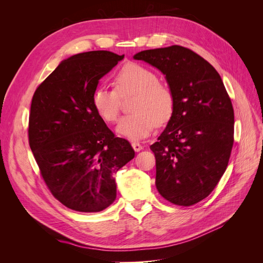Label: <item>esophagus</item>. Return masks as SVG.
I'll list each match as a JSON object with an SVG mask.
<instances>
[{
  "instance_id": "34e87169",
  "label": "esophagus",
  "mask_w": 263,
  "mask_h": 263,
  "mask_svg": "<svg viewBox=\"0 0 263 263\" xmlns=\"http://www.w3.org/2000/svg\"><path fill=\"white\" fill-rule=\"evenodd\" d=\"M132 147L134 148L135 151H140V150L142 149V146L139 144V142H137V141H133V142H132Z\"/></svg>"
}]
</instances>
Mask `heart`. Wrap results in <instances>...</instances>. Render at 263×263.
<instances>
[{"label":"heart","instance_id":"obj_1","mask_svg":"<svg viewBox=\"0 0 263 263\" xmlns=\"http://www.w3.org/2000/svg\"><path fill=\"white\" fill-rule=\"evenodd\" d=\"M114 89L99 86L93 91L92 105L105 123L114 124L121 110V98L135 93L130 102L133 113L122 117L117 133L129 140H139L172 117L176 95L170 84L160 81L153 69L129 62L119 69L113 79Z\"/></svg>","mask_w":263,"mask_h":263}]
</instances>
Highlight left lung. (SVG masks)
<instances>
[{
    "mask_svg": "<svg viewBox=\"0 0 263 263\" xmlns=\"http://www.w3.org/2000/svg\"><path fill=\"white\" fill-rule=\"evenodd\" d=\"M158 68L176 95V108L158 140L156 186L166 201L191 206L208 197L224 174L234 145V108L209 61L173 45L136 53Z\"/></svg>",
    "mask_w": 263,
    "mask_h": 263,
    "instance_id": "left-lung-1",
    "label": "left lung"
}]
</instances>
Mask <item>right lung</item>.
Segmentation results:
<instances>
[{"label":"right lung","instance_id":"1","mask_svg":"<svg viewBox=\"0 0 263 263\" xmlns=\"http://www.w3.org/2000/svg\"><path fill=\"white\" fill-rule=\"evenodd\" d=\"M124 58L107 50L63 60L31 100L28 141L54 198L77 212L95 213L116 198L115 173L135 157L92 105L99 80Z\"/></svg>","mask_w":263,"mask_h":263}]
</instances>
